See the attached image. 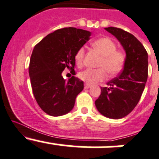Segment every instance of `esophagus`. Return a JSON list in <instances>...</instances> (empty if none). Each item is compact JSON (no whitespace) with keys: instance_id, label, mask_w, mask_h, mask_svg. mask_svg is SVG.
<instances>
[{"instance_id":"1","label":"esophagus","mask_w":159,"mask_h":159,"mask_svg":"<svg viewBox=\"0 0 159 159\" xmlns=\"http://www.w3.org/2000/svg\"><path fill=\"white\" fill-rule=\"evenodd\" d=\"M90 87H91V85H89V84H85V86H84L85 89H89V88H90Z\"/></svg>"}]
</instances>
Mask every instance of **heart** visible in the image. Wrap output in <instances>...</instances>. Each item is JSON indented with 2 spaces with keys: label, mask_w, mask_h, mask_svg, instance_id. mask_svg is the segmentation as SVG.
<instances>
[{
  "label": "heart",
  "mask_w": 159,
  "mask_h": 159,
  "mask_svg": "<svg viewBox=\"0 0 159 159\" xmlns=\"http://www.w3.org/2000/svg\"><path fill=\"white\" fill-rule=\"evenodd\" d=\"M93 47L103 56L100 66L104 68L110 76H115L121 71L125 62V55L122 51L116 50L117 45L114 41L109 38H100L93 43ZM84 55L85 49L81 47L75 55L78 65H82ZM104 69H86L80 73V77L88 84H94L107 78V73Z\"/></svg>",
  "instance_id": "1"
}]
</instances>
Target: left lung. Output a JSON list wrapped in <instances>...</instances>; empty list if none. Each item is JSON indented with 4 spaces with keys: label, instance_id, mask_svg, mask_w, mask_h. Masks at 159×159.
<instances>
[{
    "label": "left lung",
    "instance_id": "left-lung-1",
    "mask_svg": "<svg viewBox=\"0 0 159 159\" xmlns=\"http://www.w3.org/2000/svg\"><path fill=\"white\" fill-rule=\"evenodd\" d=\"M118 40L125 51L123 70L101 87L95 105L104 117L120 119L129 114L139 102L148 79V56L142 44L129 32L114 27L105 28Z\"/></svg>",
    "mask_w": 159,
    "mask_h": 159
}]
</instances>
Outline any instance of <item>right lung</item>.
<instances>
[{
	"label": "right lung",
	"instance_id": "1",
	"mask_svg": "<svg viewBox=\"0 0 159 159\" xmlns=\"http://www.w3.org/2000/svg\"><path fill=\"white\" fill-rule=\"evenodd\" d=\"M90 35L86 30L64 28L48 34L34 46L28 68L31 88L38 104L48 115L59 117L73 110L83 81L75 76L66 81L62 73L66 68L73 70L75 55Z\"/></svg>",
	"mask_w": 159,
	"mask_h": 159
}]
</instances>
